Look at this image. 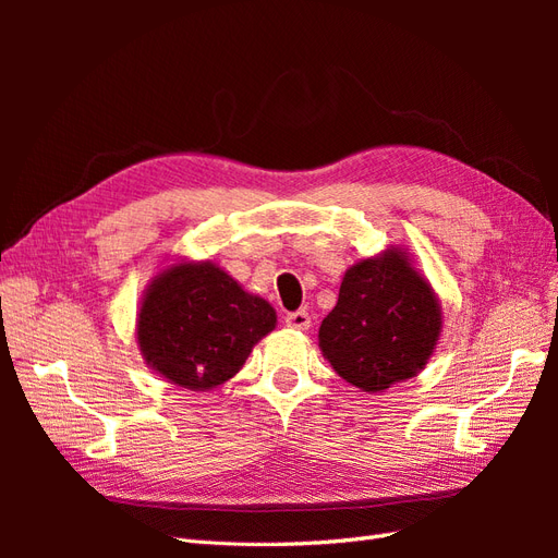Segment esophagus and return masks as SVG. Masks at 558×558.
Returning a JSON list of instances; mask_svg holds the SVG:
<instances>
[{"mask_svg": "<svg viewBox=\"0 0 558 558\" xmlns=\"http://www.w3.org/2000/svg\"><path fill=\"white\" fill-rule=\"evenodd\" d=\"M286 326L293 328V330H310L312 326V318L307 312H293L286 316Z\"/></svg>", "mask_w": 558, "mask_h": 558, "instance_id": "1", "label": "esophagus"}]
</instances>
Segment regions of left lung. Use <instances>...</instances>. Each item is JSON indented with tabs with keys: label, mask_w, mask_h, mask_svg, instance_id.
<instances>
[{
	"label": "left lung",
	"mask_w": 558,
	"mask_h": 558,
	"mask_svg": "<svg viewBox=\"0 0 558 558\" xmlns=\"http://www.w3.org/2000/svg\"><path fill=\"white\" fill-rule=\"evenodd\" d=\"M442 305L410 248L388 244L353 263L335 310L320 320L318 349L365 393L416 377L442 337Z\"/></svg>",
	"instance_id": "8db88e82"
}]
</instances>
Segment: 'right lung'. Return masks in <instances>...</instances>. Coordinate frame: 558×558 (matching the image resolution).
<instances>
[{
    "instance_id": "add662e5",
    "label": "right lung",
    "mask_w": 558,
    "mask_h": 558,
    "mask_svg": "<svg viewBox=\"0 0 558 558\" xmlns=\"http://www.w3.org/2000/svg\"><path fill=\"white\" fill-rule=\"evenodd\" d=\"M277 312L214 260L174 258L150 277L134 318L144 363L185 391H214L240 373Z\"/></svg>"
}]
</instances>
